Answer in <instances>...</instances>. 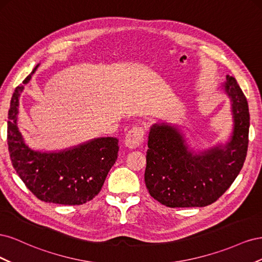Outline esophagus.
Returning a JSON list of instances; mask_svg holds the SVG:
<instances>
[{
  "label": "esophagus",
  "mask_w": 262,
  "mask_h": 262,
  "mask_svg": "<svg viewBox=\"0 0 262 262\" xmlns=\"http://www.w3.org/2000/svg\"><path fill=\"white\" fill-rule=\"evenodd\" d=\"M144 141V129L142 126H134L128 133L124 139V144L129 148L139 147Z\"/></svg>",
  "instance_id": "esophagus-1"
}]
</instances>
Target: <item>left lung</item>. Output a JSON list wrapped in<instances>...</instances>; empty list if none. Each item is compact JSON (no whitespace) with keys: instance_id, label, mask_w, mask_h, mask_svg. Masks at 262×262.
<instances>
[{"instance_id":"8db88e82","label":"left lung","mask_w":262,"mask_h":262,"mask_svg":"<svg viewBox=\"0 0 262 262\" xmlns=\"http://www.w3.org/2000/svg\"><path fill=\"white\" fill-rule=\"evenodd\" d=\"M222 87L231 99L233 116V131L224 144L194 150L179 125L160 122L150 126L144 180L149 194L166 207L212 204L243 167L248 148V102L233 76L227 75Z\"/></svg>"}]
</instances>
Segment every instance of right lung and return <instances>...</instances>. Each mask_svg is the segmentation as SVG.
Returning a JSON list of instances; mask_svg holds the SVG:
<instances>
[{
	"label": "right lung",
	"instance_id": "right-lung-1",
	"mask_svg": "<svg viewBox=\"0 0 262 262\" xmlns=\"http://www.w3.org/2000/svg\"><path fill=\"white\" fill-rule=\"evenodd\" d=\"M39 64L15 89L7 121V144L13 167L39 200L80 205L97 195L118 157L117 138H97L61 150H36L17 125L19 96Z\"/></svg>",
	"mask_w": 262,
	"mask_h": 262
}]
</instances>
